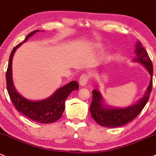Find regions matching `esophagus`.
I'll return each instance as SVG.
<instances>
[{
    "label": "esophagus",
    "mask_w": 156,
    "mask_h": 156,
    "mask_svg": "<svg viewBox=\"0 0 156 156\" xmlns=\"http://www.w3.org/2000/svg\"><path fill=\"white\" fill-rule=\"evenodd\" d=\"M89 80V75L86 74V73H84V74H82L81 76H80V80H79V82H80V86H86V85L87 84Z\"/></svg>",
    "instance_id": "esophagus-1"
}]
</instances>
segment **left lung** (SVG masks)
Masks as SVG:
<instances>
[{
    "label": "left lung",
    "instance_id": "8db88e82",
    "mask_svg": "<svg viewBox=\"0 0 156 156\" xmlns=\"http://www.w3.org/2000/svg\"><path fill=\"white\" fill-rule=\"evenodd\" d=\"M135 52L137 54V58H134V61L140 62L147 67L151 75V81L147 91L144 97L136 104L126 108L118 109L104 107L102 104V98L100 92L97 90H93L92 101L90 105V113L94 121L100 126L107 128H115L125 126L134 119L148 102L152 89L153 67L152 61L140 41H138L136 45Z\"/></svg>",
    "mask_w": 156,
    "mask_h": 156
}]
</instances>
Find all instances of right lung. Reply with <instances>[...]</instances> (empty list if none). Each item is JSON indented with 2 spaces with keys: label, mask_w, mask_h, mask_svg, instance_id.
<instances>
[{
  "label": "right lung",
  "mask_w": 156,
  "mask_h": 156,
  "mask_svg": "<svg viewBox=\"0 0 156 156\" xmlns=\"http://www.w3.org/2000/svg\"><path fill=\"white\" fill-rule=\"evenodd\" d=\"M37 31H39V30H35L30 33L26 37L23 43H25L30 37ZM22 44V43H19L12 49L9 56L7 70L6 73V89L10 100L12 101L16 109L30 119L43 124L55 122L62 117L65 108V101L69 94L73 90H78L79 85L77 82H70L66 86L58 89L50 98L40 101H31L21 96L16 91L12 83V62L16 50Z\"/></svg>",
  "instance_id": "add662e5"
}]
</instances>
